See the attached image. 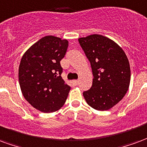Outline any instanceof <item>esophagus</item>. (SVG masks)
<instances>
[{
	"instance_id": "34e87169",
	"label": "esophagus",
	"mask_w": 147,
	"mask_h": 147,
	"mask_svg": "<svg viewBox=\"0 0 147 147\" xmlns=\"http://www.w3.org/2000/svg\"><path fill=\"white\" fill-rule=\"evenodd\" d=\"M72 83L74 86H77V85L79 84V81H78V80H74V81H72Z\"/></svg>"
}]
</instances>
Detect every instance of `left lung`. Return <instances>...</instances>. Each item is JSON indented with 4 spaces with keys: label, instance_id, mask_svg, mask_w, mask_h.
<instances>
[{
    "label": "left lung",
    "instance_id": "left-lung-1",
    "mask_svg": "<svg viewBox=\"0 0 147 147\" xmlns=\"http://www.w3.org/2000/svg\"><path fill=\"white\" fill-rule=\"evenodd\" d=\"M92 66V86L83 92L91 107L107 110L121 100L130 84V65L120 46L102 35L78 39Z\"/></svg>",
    "mask_w": 147,
    "mask_h": 147
}]
</instances>
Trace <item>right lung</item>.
<instances>
[{"label": "right lung", "instance_id": "obj_1", "mask_svg": "<svg viewBox=\"0 0 147 147\" xmlns=\"http://www.w3.org/2000/svg\"><path fill=\"white\" fill-rule=\"evenodd\" d=\"M68 40L54 36L40 39L26 51L19 67V81L24 98L43 113L59 110L66 102L70 87L61 77L60 65Z\"/></svg>", "mask_w": 147, "mask_h": 147}]
</instances>
